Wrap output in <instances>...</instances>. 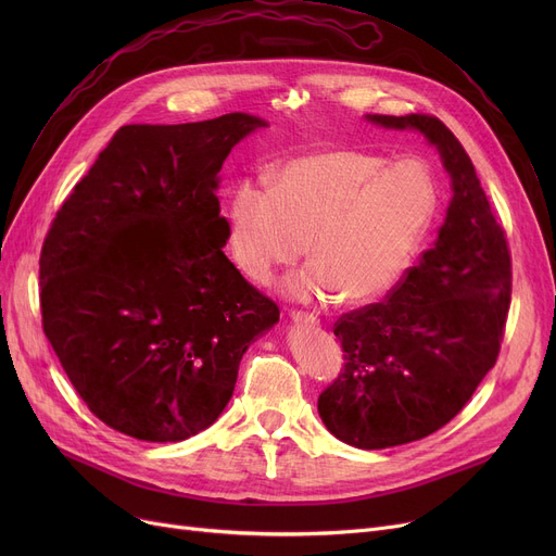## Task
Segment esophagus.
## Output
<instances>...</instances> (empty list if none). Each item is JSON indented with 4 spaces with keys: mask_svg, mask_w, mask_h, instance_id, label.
Returning a JSON list of instances; mask_svg holds the SVG:
<instances>
[{
    "mask_svg": "<svg viewBox=\"0 0 556 556\" xmlns=\"http://www.w3.org/2000/svg\"><path fill=\"white\" fill-rule=\"evenodd\" d=\"M293 319L298 325H308V327H315L319 325V317L313 315V313H304V311H293Z\"/></svg>",
    "mask_w": 556,
    "mask_h": 556,
    "instance_id": "obj_1",
    "label": "esophagus"
}]
</instances>
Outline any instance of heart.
Here are the masks:
<instances>
[{
  "mask_svg": "<svg viewBox=\"0 0 556 556\" xmlns=\"http://www.w3.org/2000/svg\"><path fill=\"white\" fill-rule=\"evenodd\" d=\"M440 207L424 160L329 149L286 162L273 185L245 178L229 200V252L245 277L270 283L304 250L308 266L283 281L300 302L383 298L410 268ZM309 248H305V243Z\"/></svg>",
  "mask_w": 556,
  "mask_h": 556,
  "instance_id": "b5f03b06",
  "label": "heart"
}]
</instances>
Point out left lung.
<instances>
[{"label": "left lung", "mask_w": 556, "mask_h": 556, "mask_svg": "<svg viewBox=\"0 0 556 556\" xmlns=\"http://www.w3.org/2000/svg\"><path fill=\"white\" fill-rule=\"evenodd\" d=\"M437 146L453 200L434 245L386 302L344 313L333 333L344 369L317 413L340 442L390 448L424 440L469 403L495 365L511 302V256L471 157L430 114H367Z\"/></svg>", "instance_id": "1"}]
</instances>
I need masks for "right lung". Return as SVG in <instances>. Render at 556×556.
<instances>
[{"mask_svg": "<svg viewBox=\"0 0 556 556\" xmlns=\"http://www.w3.org/2000/svg\"><path fill=\"white\" fill-rule=\"evenodd\" d=\"M258 126L229 112L119 128L45 239V336L92 415L135 440L210 428L250 342L279 323L223 252L216 195L225 157Z\"/></svg>", "mask_w": 556, "mask_h": 556, "instance_id": "add662e5", "label": "right lung"}]
</instances>
